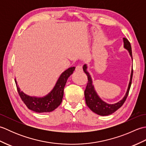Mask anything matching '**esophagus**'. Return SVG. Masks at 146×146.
<instances>
[{"label":"esophagus","instance_id":"obj_1","mask_svg":"<svg viewBox=\"0 0 146 146\" xmlns=\"http://www.w3.org/2000/svg\"><path fill=\"white\" fill-rule=\"evenodd\" d=\"M75 71L76 72H82L83 71V68L82 66H80V65H78V66H76V68H75Z\"/></svg>","mask_w":146,"mask_h":146}]
</instances>
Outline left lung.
I'll return each mask as SVG.
<instances>
[{
  "label": "left lung",
  "mask_w": 146,
  "mask_h": 146,
  "mask_svg": "<svg viewBox=\"0 0 146 146\" xmlns=\"http://www.w3.org/2000/svg\"><path fill=\"white\" fill-rule=\"evenodd\" d=\"M123 48L126 49L129 51V53L131 56V57L132 59V48L131 45L130 44L129 41L127 39L125 38H123ZM88 66L86 64H85L83 67V71L88 76V83L86 85V89L85 90V102L86 104L90 108L92 111L98 115H100L102 116L108 115L111 113H114L115 111H117L119 108L122 106V105L124 104V102L127 97L130 88H131L132 80V75H133V69L132 68L131 74V78L129 83V86L127 90L126 94L124 97H123L122 100H120L117 103L113 104H107V102L102 100L101 98L99 97L96 92L94 85H93V81L92 77L87 71Z\"/></svg>",
  "instance_id": "obj_1"
}]
</instances>
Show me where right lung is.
<instances>
[{
  "instance_id": "add662e5",
  "label": "right lung",
  "mask_w": 146,
  "mask_h": 146,
  "mask_svg": "<svg viewBox=\"0 0 146 146\" xmlns=\"http://www.w3.org/2000/svg\"><path fill=\"white\" fill-rule=\"evenodd\" d=\"M75 70V67H71L62 73L52 90L42 97H33L24 94L21 91L15 79L19 95L29 109L38 113L50 112L61 104L63 97L64 86L68 78L72 75Z\"/></svg>"
}]
</instances>
